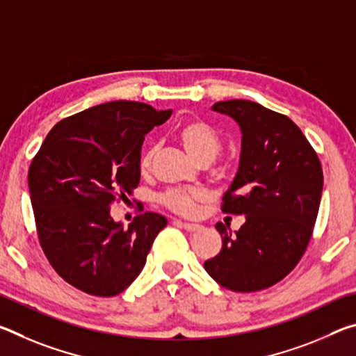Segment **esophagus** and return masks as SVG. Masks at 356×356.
<instances>
[{
    "label": "esophagus",
    "mask_w": 356,
    "mask_h": 356,
    "mask_svg": "<svg viewBox=\"0 0 356 356\" xmlns=\"http://www.w3.org/2000/svg\"><path fill=\"white\" fill-rule=\"evenodd\" d=\"M180 226H182L185 231L188 232H195V231H201L202 226L201 225H196V222H185V221H179Z\"/></svg>",
    "instance_id": "esophagus-1"
}]
</instances>
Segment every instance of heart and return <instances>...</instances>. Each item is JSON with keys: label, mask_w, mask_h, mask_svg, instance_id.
I'll return each instance as SVG.
<instances>
[{"label": "heart", "mask_w": 356, "mask_h": 356, "mask_svg": "<svg viewBox=\"0 0 356 356\" xmlns=\"http://www.w3.org/2000/svg\"><path fill=\"white\" fill-rule=\"evenodd\" d=\"M176 136L191 159L197 163L202 160H213L221 150L218 131L202 119H188L176 130ZM154 150H147L141 159V171L146 172L152 163ZM207 200V193L202 188H172L161 196V202L172 212L191 215L196 212L197 204Z\"/></svg>", "instance_id": "1"}]
</instances>
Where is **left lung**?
<instances>
[{
  "instance_id": "obj_1",
  "label": "left lung",
  "mask_w": 356,
  "mask_h": 356,
  "mask_svg": "<svg viewBox=\"0 0 356 356\" xmlns=\"http://www.w3.org/2000/svg\"><path fill=\"white\" fill-rule=\"evenodd\" d=\"M212 110L232 118L242 131L238 170L221 210L245 215V222L234 234L216 222L222 246L204 268L229 291H262L291 273L305 254L321 206L322 166L284 114L250 100L216 102Z\"/></svg>"
}]
</instances>
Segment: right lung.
<instances>
[{"label":"right lung","mask_w":356,"mask_h":356,"mask_svg":"<svg viewBox=\"0 0 356 356\" xmlns=\"http://www.w3.org/2000/svg\"><path fill=\"white\" fill-rule=\"evenodd\" d=\"M171 110L118 100L63 119L47 135L28 172L42 250L80 291L114 297L146 264L163 215L144 212L124 229L110 207L140 184L144 135Z\"/></svg>","instance_id":"obj_1"}]
</instances>
